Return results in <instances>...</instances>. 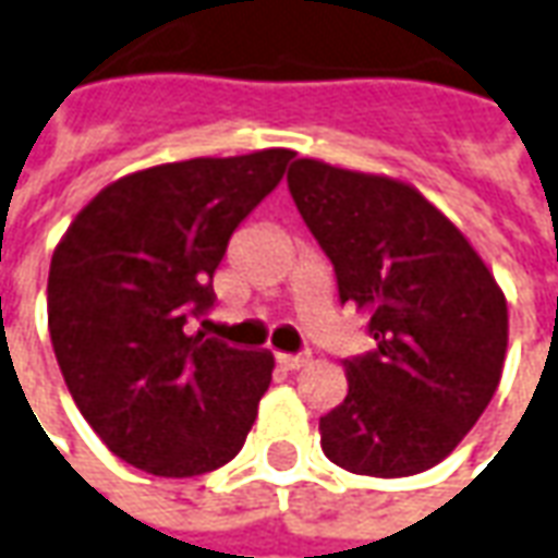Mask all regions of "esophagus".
Instances as JSON below:
<instances>
[{"mask_svg": "<svg viewBox=\"0 0 558 558\" xmlns=\"http://www.w3.org/2000/svg\"><path fill=\"white\" fill-rule=\"evenodd\" d=\"M311 360L308 351H299V354H278V363L283 369H302Z\"/></svg>", "mask_w": 558, "mask_h": 558, "instance_id": "esophagus-1", "label": "esophagus"}]
</instances>
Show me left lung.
I'll return each mask as SVG.
<instances>
[{
    "instance_id": "8db88e82",
    "label": "left lung",
    "mask_w": 558,
    "mask_h": 558,
    "mask_svg": "<svg viewBox=\"0 0 558 558\" xmlns=\"http://www.w3.org/2000/svg\"><path fill=\"white\" fill-rule=\"evenodd\" d=\"M287 185L329 256L339 302L369 311L373 351L320 418L332 464L412 476L439 464L501 381L507 302L468 238L412 185L299 158Z\"/></svg>"
}]
</instances>
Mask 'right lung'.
<instances>
[{"instance_id":"1","label":"right lung","mask_w":558,"mask_h":558,"mask_svg":"<svg viewBox=\"0 0 558 558\" xmlns=\"http://www.w3.org/2000/svg\"><path fill=\"white\" fill-rule=\"evenodd\" d=\"M290 149L192 158L106 185L57 244L48 327L78 412L121 461L198 476L241 452L275 357L192 336L234 229Z\"/></svg>"}]
</instances>
